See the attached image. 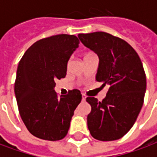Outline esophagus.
<instances>
[{
    "mask_svg": "<svg viewBox=\"0 0 157 157\" xmlns=\"http://www.w3.org/2000/svg\"><path fill=\"white\" fill-rule=\"evenodd\" d=\"M86 98V96L85 94H82V101H85Z\"/></svg>",
    "mask_w": 157,
    "mask_h": 157,
    "instance_id": "34e87169",
    "label": "esophagus"
}]
</instances>
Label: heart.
Here are the masks:
<instances>
[{"instance_id": "b5f03b06", "label": "heart", "mask_w": 157, "mask_h": 157, "mask_svg": "<svg viewBox=\"0 0 157 157\" xmlns=\"http://www.w3.org/2000/svg\"><path fill=\"white\" fill-rule=\"evenodd\" d=\"M94 55V54H92V53H88V54H86L85 56H88V55Z\"/></svg>"}]
</instances>
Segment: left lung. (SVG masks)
I'll use <instances>...</instances> for the list:
<instances>
[{
    "label": "left lung",
    "mask_w": 157,
    "mask_h": 157,
    "mask_svg": "<svg viewBox=\"0 0 157 157\" xmlns=\"http://www.w3.org/2000/svg\"><path fill=\"white\" fill-rule=\"evenodd\" d=\"M78 37L98 55L96 81L109 86L102 102L92 97L86 99L92 107L88 129L101 141L118 140L129 131L143 106L146 76L142 62L131 45L110 33H80Z\"/></svg>",
    "instance_id": "obj_1"
}]
</instances>
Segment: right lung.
<instances>
[{"label":"right lung","instance_id":"obj_1","mask_svg":"<svg viewBox=\"0 0 157 157\" xmlns=\"http://www.w3.org/2000/svg\"><path fill=\"white\" fill-rule=\"evenodd\" d=\"M80 40L59 34L35 42L19 62L14 92L18 111L33 135L55 141L68 133L74 111L82 101L77 89L59 97L55 81L66 75L67 63Z\"/></svg>","mask_w":157,"mask_h":157}]
</instances>
